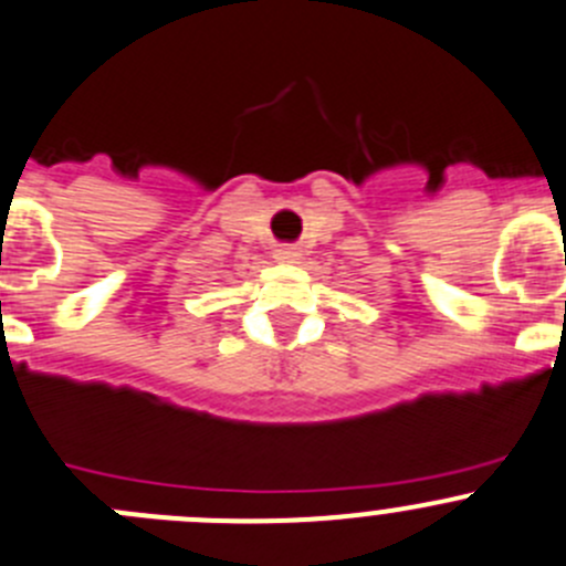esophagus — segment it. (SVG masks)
<instances>
[{"mask_svg":"<svg viewBox=\"0 0 566 566\" xmlns=\"http://www.w3.org/2000/svg\"><path fill=\"white\" fill-rule=\"evenodd\" d=\"M274 258H277L280 263H297L300 252L294 250V247H277V250H274Z\"/></svg>","mask_w":566,"mask_h":566,"instance_id":"obj_1","label":"esophagus"}]
</instances>
